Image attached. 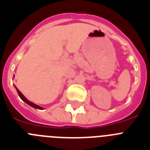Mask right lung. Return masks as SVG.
<instances>
[{"label":"right lung","instance_id":"add662e5","mask_svg":"<svg viewBox=\"0 0 150 150\" xmlns=\"http://www.w3.org/2000/svg\"><path fill=\"white\" fill-rule=\"evenodd\" d=\"M15 87H16V86H15ZM16 91H17V92H18V96L20 97L21 99H22V100H23V101L25 102L26 104H28V105H30V107H34V108H35V109H39V110H43V107H40V106H38V105H37V104H34V103H32V102L29 101V100H28L27 98H26L23 95H22V92H21V91H19V90H18V88H16Z\"/></svg>","mask_w":150,"mask_h":150}]
</instances>
